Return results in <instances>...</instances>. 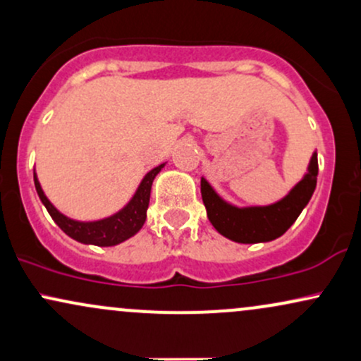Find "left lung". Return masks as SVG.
I'll use <instances>...</instances> for the list:
<instances>
[{"mask_svg": "<svg viewBox=\"0 0 361 361\" xmlns=\"http://www.w3.org/2000/svg\"><path fill=\"white\" fill-rule=\"evenodd\" d=\"M317 152L310 156L307 173L280 200L268 205L238 207L224 198L214 186L202 176V200L207 217L219 234L234 243L255 244L268 243L280 238L297 221L302 210L309 204L317 185Z\"/></svg>", "mask_w": 361, "mask_h": 361, "instance_id": "1", "label": "left lung"}]
</instances>
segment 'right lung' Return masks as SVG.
<instances>
[{"label": "right lung", "mask_w": 361, "mask_h": 361, "mask_svg": "<svg viewBox=\"0 0 361 361\" xmlns=\"http://www.w3.org/2000/svg\"><path fill=\"white\" fill-rule=\"evenodd\" d=\"M164 164L152 168L151 171L146 173V176L140 180V183L135 190V193L132 195L130 200L127 202L118 212L109 215L105 219H98V221H76V219L68 217L56 207L52 205V202L45 197L42 186H40L37 173L34 171V181H35V190L39 193L40 202H42L47 212L51 214L54 222L64 231L69 238H73L74 241L82 243V244H93V246H117V244L127 241L132 235H135L142 229L144 222L147 217V207H149V198H151V186L157 173L164 168Z\"/></svg>", "instance_id": "right-lung-1"}]
</instances>
